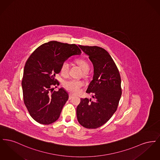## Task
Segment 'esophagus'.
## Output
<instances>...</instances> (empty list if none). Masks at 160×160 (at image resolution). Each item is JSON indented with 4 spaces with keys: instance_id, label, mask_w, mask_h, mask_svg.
Here are the masks:
<instances>
[{
    "instance_id": "obj_1",
    "label": "esophagus",
    "mask_w": 160,
    "mask_h": 160,
    "mask_svg": "<svg viewBox=\"0 0 160 160\" xmlns=\"http://www.w3.org/2000/svg\"><path fill=\"white\" fill-rule=\"evenodd\" d=\"M73 97H74V95L70 93V94H69V99H71L72 98H73Z\"/></svg>"
}]
</instances>
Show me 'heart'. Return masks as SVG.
<instances>
[{
    "label": "heart",
    "mask_w": 160,
    "mask_h": 160,
    "mask_svg": "<svg viewBox=\"0 0 160 160\" xmlns=\"http://www.w3.org/2000/svg\"><path fill=\"white\" fill-rule=\"evenodd\" d=\"M76 62L79 65V67L82 69L84 71H88L89 69V67H90L89 64L85 59H78L77 60ZM69 63L68 62V61L64 62L61 66V72L64 75L67 74L69 71ZM83 84V82H82L81 80L72 79V80H69L63 83V86L69 91L73 93H77L79 91Z\"/></svg>",
    "instance_id": "heart-1"
}]
</instances>
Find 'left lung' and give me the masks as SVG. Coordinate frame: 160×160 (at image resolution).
<instances>
[{
	"label": "left lung",
	"mask_w": 160,
	"mask_h": 160,
	"mask_svg": "<svg viewBox=\"0 0 160 160\" xmlns=\"http://www.w3.org/2000/svg\"><path fill=\"white\" fill-rule=\"evenodd\" d=\"M93 66L92 80L86 93L94 101L81 98L77 107L79 123L86 128H97L106 123L117 110L122 95L119 72L109 53L97 46L79 45Z\"/></svg>",
	"instance_id": "left-lung-1"
}]
</instances>
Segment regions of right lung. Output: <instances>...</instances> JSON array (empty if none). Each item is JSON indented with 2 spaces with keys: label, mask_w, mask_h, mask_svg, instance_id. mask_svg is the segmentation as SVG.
<instances>
[{
  "label": "right lung",
  "mask_w": 160,
  "mask_h": 160,
  "mask_svg": "<svg viewBox=\"0 0 160 160\" xmlns=\"http://www.w3.org/2000/svg\"><path fill=\"white\" fill-rule=\"evenodd\" d=\"M81 53L76 44L52 41L39 46L26 61L22 82L23 99L35 121L49 125L59 119L69 95L63 88L53 92L54 86L59 84L56 74L69 57Z\"/></svg>",
  "instance_id": "1"
}]
</instances>
